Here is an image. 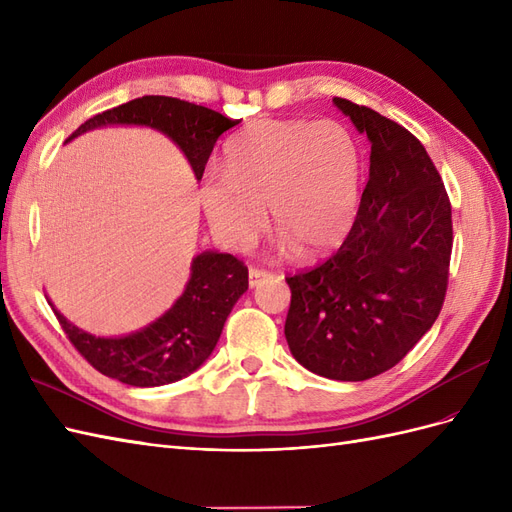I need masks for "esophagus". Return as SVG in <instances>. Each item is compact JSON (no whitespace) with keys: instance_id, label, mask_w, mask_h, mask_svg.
<instances>
[{"instance_id":"esophagus-1","label":"esophagus","mask_w":512,"mask_h":512,"mask_svg":"<svg viewBox=\"0 0 512 512\" xmlns=\"http://www.w3.org/2000/svg\"><path fill=\"white\" fill-rule=\"evenodd\" d=\"M267 277H271L267 271H262V269H250V273H247V284H250V288H258L262 282L267 280Z\"/></svg>"}]
</instances>
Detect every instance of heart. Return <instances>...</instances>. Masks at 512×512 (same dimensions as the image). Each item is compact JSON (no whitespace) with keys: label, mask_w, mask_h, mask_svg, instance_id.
<instances>
[{"label":"heart","mask_w":512,"mask_h":512,"mask_svg":"<svg viewBox=\"0 0 512 512\" xmlns=\"http://www.w3.org/2000/svg\"><path fill=\"white\" fill-rule=\"evenodd\" d=\"M361 156L335 121L258 119L224 147V177L209 175L200 203L213 235L232 252L265 230L280 252L316 260L344 243L356 218Z\"/></svg>","instance_id":"heart-1"}]
</instances>
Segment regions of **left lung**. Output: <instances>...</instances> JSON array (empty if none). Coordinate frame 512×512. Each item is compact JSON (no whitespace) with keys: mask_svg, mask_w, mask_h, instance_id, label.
Instances as JSON below:
<instances>
[{"mask_svg":"<svg viewBox=\"0 0 512 512\" xmlns=\"http://www.w3.org/2000/svg\"><path fill=\"white\" fill-rule=\"evenodd\" d=\"M371 143L369 181L346 241L286 277V342L305 369L344 382L395 367L436 322L453 250L451 203L425 147L367 106L333 98Z\"/></svg>","mask_w":512,"mask_h":512,"instance_id":"1","label":"left lung"}]
</instances>
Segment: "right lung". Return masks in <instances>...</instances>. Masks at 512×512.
I'll list each match as a JSON object with an SVG mask.
<instances>
[{
	"instance_id": "right-lung-1",
	"label": "right lung",
	"mask_w": 512,
	"mask_h": 512,
	"mask_svg": "<svg viewBox=\"0 0 512 512\" xmlns=\"http://www.w3.org/2000/svg\"><path fill=\"white\" fill-rule=\"evenodd\" d=\"M211 108L168 96H143L87 119L66 143L91 130L113 126L149 128L173 141L190 162L196 181L218 138L237 126ZM247 290V269L232 254L205 250L192 258L183 292L162 316L128 335H94L72 324L49 305L74 348L100 374L130 386L177 382L203 365L222 335L232 307Z\"/></svg>"
}]
</instances>
